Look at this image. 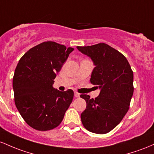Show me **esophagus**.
<instances>
[{"label": "esophagus", "mask_w": 154, "mask_h": 154, "mask_svg": "<svg viewBox=\"0 0 154 154\" xmlns=\"http://www.w3.org/2000/svg\"><path fill=\"white\" fill-rule=\"evenodd\" d=\"M74 96H75V97H80V94L78 93L77 91H75V92H74Z\"/></svg>", "instance_id": "34e87169"}]
</instances>
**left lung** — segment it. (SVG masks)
Listing matches in <instances>:
<instances>
[{"label":"left lung","mask_w":154,"mask_h":154,"mask_svg":"<svg viewBox=\"0 0 154 154\" xmlns=\"http://www.w3.org/2000/svg\"><path fill=\"white\" fill-rule=\"evenodd\" d=\"M94 65L90 82L100 89L93 99L87 94L86 108L81 114L83 125L89 132L105 134L114 129L128 111L133 95V72L127 58L109 45L100 43L77 46Z\"/></svg>","instance_id":"left-lung-1"}]
</instances>
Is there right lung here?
I'll return each mask as SVG.
<instances>
[{
    "instance_id": "1",
    "label": "right lung",
    "mask_w": 154,
    "mask_h": 154,
    "mask_svg": "<svg viewBox=\"0 0 154 154\" xmlns=\"http://www.w3.org/2000/svg\"><path fill=\"white\" fill-rule=\"evenodd\" d=\"M73 50L46 41L27 51L17 64L13 78L15 105L26 123L36 130L57 127L72 103L73 91H60L52 85Z\"/></svg>"
}]
</instances>
